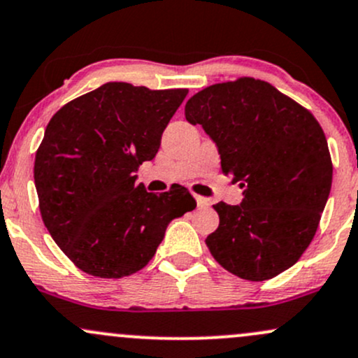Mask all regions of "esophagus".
Here are the masks:
<instances>
[{
	"mask_svg": "<svg viewBox=\"0 0 358 358\" xmlns=\"http://www.w3.org/2000/svg\"><path fill=\"white\" fill-rule=\"evenodd\" d=\"M195 200H197V206L200 209H206V207L210 206V200L207 197H202V195H195Z\"/></svg>",
	"mask_w": 358,
	"mask_h": 358,
	"instance_id": "obj_1",
	"label": "esophagus"
}]
</instances>
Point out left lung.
I'll return each instance as SVG.
<instances>
[{"instance_id":"obj_1","label":"left lung","mask_w":358,"mask_h":358,"mask_svg":"<svg viewBox=\"0 0 358 358\" xmlns=\"http://www.w3.org/2000/svg\"><path fill=\"white\" fill-rule=\"evenodd\" d=\"M185 119L214 141L238 206L219 202L207 248L227 272L260 282L290 268L316 234L333 180L328 143L313 113L253 78L212 85Z\"/></svg>"}]
</instances>
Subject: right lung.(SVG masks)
I'll return each mask as SVG.
<instances>
[{"mask_svg":"<svg viewBox=\"0 0 358 358\" xmlns=\"http://www.w3.org/2000/svg\"><path fill=\"white\" fill-rule=\"evenodd\" d=\"M187 90L105 83L47 124L34 180L42 219L83 272L120 278L155 257L173 219L197 202L185 187L149 194L137 166L151 161Z\"/></svg>","mask_w":358,"mask_h":358,"instance_id":"1","label":"right lung"}]
</instances>
